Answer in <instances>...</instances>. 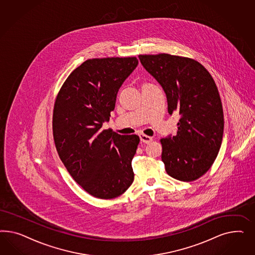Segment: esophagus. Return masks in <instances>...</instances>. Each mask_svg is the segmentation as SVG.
Wrapping results in <instances>:
<instances>
[{"label": "esophagus", "instance_id": "34e87169", "mask_svg": "<svg viewBox=\"0 0 255 255\" xmlns=\"http://www.w3.org/2000/svg\"><path fill=\"white\" fill-rule=\"evenodd\" d=\"M139 136H140V140H141L143 143L148 144V143H150V142L152 141V138H151L150 136H147V135H146V134H143V133H141Z\"/></svg>", "mask_w": 255, "mask_h": 255}]
</instances>
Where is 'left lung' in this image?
Wrapping results in <instances>:
<instances>
[{
	"mask_svg": "<svg viewBox=\"0 0 255 255\" xmlns=\"http://www.w3.org/2000/svg\"><path fill=\"white\" fill-rule=\"evenodd\" d=\"M143 67L164 91L168 113L178 112L177 134L161 139L162 161L170 177L193 181L211 167L224 135V111L215 81L193 59L139 55Z\"/></svg>",
	"mask_w": 255,
	"mask_h": 255,
	"instance_id": "left-lung-1",
	"label": "left lung"
}]
</instances>
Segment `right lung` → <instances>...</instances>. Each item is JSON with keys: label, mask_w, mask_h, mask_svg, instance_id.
<instances>
[{"label": "right lung", "mask_w": 255, "mask_h": 255, "mask_svg": "<svg viewBox=\"0 0 255 255\" xmlns=\"http://www.w3.org/2000/svg\"><path fill=\"white\" fill-rule=\"evenodd\" d=\"M138 64L135 57L91 59L74 70L55 101L53 136L70 175L101 199L120 196L131 185V160L139 136L102 130L117 94Z\"/></svg>", "instance_id": "add662e5"}]
</instances>
